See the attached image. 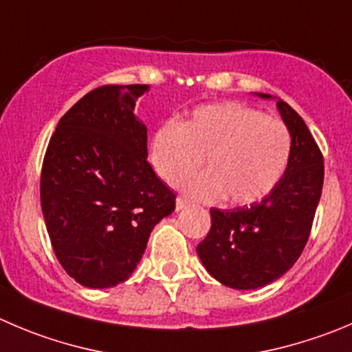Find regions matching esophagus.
<instances>
[{
  "instance_id": "34e87169",
  "label": "esophagus",
  "mask_w": 352,
  "mask_h": 352,
  "mask_svg": "<svg viewBox=\"0 0 352 352\" xmlns=\"http://www.w3.org/2000/svg\"><path fill=\"white\" fill-rule=\"evenodd\" d=\"M188 206H190V202L186 199H183V197H178V199H176V210H183V209H186Z\"/></svg>"
}]
</instances>
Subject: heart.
I'll return each instance as SVG.
<instances>
[{"label":"heart","mask_w":352,"mask_h":352,"mask_svg":"<svg viewBox=\"0 0 352 352\" xmlns=\"http://www.w3.org/2000/svg\"><path fill=\"white\" fill-rule=\"evenodd\" d=\"M292 136L282 120L236 102L202 105L182 124L167 120L153 131L150 164L170 182L188 174L176 186L204 202L224 199L249 206L266 197L285 174Z\"/></svg>","instance_id":"1"}]
</instances>
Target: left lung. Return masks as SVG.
Segmentation results:
<instances>
[{
	"mask_svg": "<svg viewBox=\"0 0 352 352\" xmlns=\"http://www.w3.org/2000/svg\"><path fill=\"white\" fill-rule=\"evenodd\" d=\"M276 109L292 136L289 166L259 202L232 210L210 209V230L197 245L207 273L223 285L254 290L282 278L306 247L323 188V155L302 117L283 100Z\"/></svg>",
	"mask_w": 352,
	"mask_h": 352,
	"instance_id": "1",
	"label": "left lung"
}]
</instances>
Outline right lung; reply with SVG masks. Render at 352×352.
Wrapping results in <instances>:
<instances>
[{"label": "right lung", "mask_w": 352, "mask_h": 352, "mask_svg": "<svg viewBox=\"0 0 352 352\" xmlns=\"http://www.w3.org/2000/svg\"><path fill=\"white\" fill-rule=\"evenodd\" d=\"M148 85L102 86L56 124L41 173V207L56 259L88 289L126 282L176 195L148 164L135 116Z\"/></svg>", "instance_id": "add662e5"}]
</instances>
